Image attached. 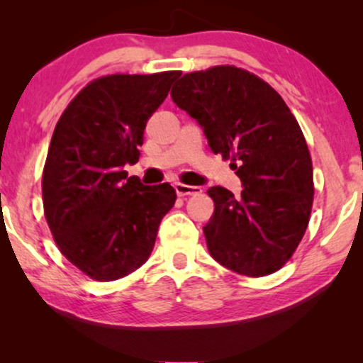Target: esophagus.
<instances>
[{
    "instance_id": "1",
    "label": "esophagus",
    "mask_w": 363,
    "mask_h": 363,
    "mask_svg": "<svg viewBox=\"0 0 363 363\" xmlns=\"http://www.w3.org/2000/svg\"><path fill=\"white\" fill-rule=\"evenodd\" d=\"M177 195L178 196H188V195H200L201 188L200 186H191V185H183V183H177L175 185Z\"/></svg>"
}]
</instances>
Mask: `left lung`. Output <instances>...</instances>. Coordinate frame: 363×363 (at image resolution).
Returning <instances> with one entry per match:
<instances>
[{"instance_id":"obj_1","label":"left lung","mask_w":363,"mask_h":363,"mask_svg":"<svg viewBox=\"0 0 363 363\" xmlns=\"http://www.w3.org/2000/svg\"><path fill=\"white\" fill-rule=\"evenodd\" d=\"M172 99L242 183L236 198L223 186L208 190L215 213L203 233L213 259L250 277L279 271L299 246L314 201L311 153L296 117L269 84L235 66L185 74Z\"/></svg>"}]
</instances>
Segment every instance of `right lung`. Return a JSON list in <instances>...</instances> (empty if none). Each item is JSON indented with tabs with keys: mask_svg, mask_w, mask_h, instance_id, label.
I'll return each instance as SVG.
<instances>
[{
	"mask_svg": "<svg viewBox=\"0 0 363 363\" xmlns=\"http://www.w3.org/2000/svg\"><path fill=\"white\" fill-rule=\"evenodd\" d=\"M180 74L94 79L56 123L43 170L44 216L59 251L91 279L138 269L175 205V188L142 185L123 165L138 162L147 121Z\"/></svg>",
	"mask_w": 363,
	"mask_h": 363,
	"instance_id": "obj_1",
	"label": "right lung"
}]
</instances>
